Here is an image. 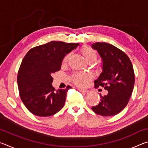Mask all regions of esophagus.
Returning a JSON list of instances; mask_svg holds the SVG:
<instances>
[{"mask_svg": "<svg viewBox=\"0 0 148 148\" xmlns=\"http://www.w3.org/2000/svg\"><path fill=\"white\" fill-rule=\"evenodd\" d=\"M78 90H79V91L82 92H85V93L89 91L88 90L86 89H82V88H78Z\"/></svg>", "mask_w": 148, "mask_h": 148, "instance_id": "34e87169", "label": "esophagus"}]
</instances>
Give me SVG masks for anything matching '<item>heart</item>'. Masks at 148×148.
I'll return each mask as SVG.
<instances>
[{
	"instance_id": "b5f03b06",
	"label": "heart",
	"mask_w": 148,
	"mask_h": 148,
	"mask_svg": "<svg viewBox=\"0 0 148 148\" xmlns=\"http://www.w3.org/2000/svg\"><path fill=\"white\" fill-rule=\"evenodd\" d=\"M81 53L83 55L84 58L86 59V61L91 59H96L97 54L93 49L89 46H85L82 47ZM70 57V53L67 54L66 56L64 57L63 61L64 62H67ZM92 77V74L89 72H77L72 75V80L73 81L75 84L79 86H84L89 80Z\"/></svg>"
}]
</instances>
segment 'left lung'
I'll return each mask as SVG.
<instances>
[{"label": "left lung", "instance_id": "1", "mask_svg": "<svg viewBox=\"0 0 148 148\" xmlns=\"http://www.w3.org/2000/svg\"><path fill=\"white\" fill-rule=\"evenodd\" d=\"M92 47L97 50L102 60V72L94 82L95 87L108 91L101 95V102L92 106V111L102 116H115L123 110L129 101L134 85V72L127 54L113 45L96 42Z\"/></svg>", "mask_w": 148, "mask_h": 148}]
</instances>
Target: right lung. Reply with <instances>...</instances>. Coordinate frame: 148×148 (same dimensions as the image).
I'll list each match as a JSON object with an SVG mask.
<instances>
[{
	"label": "right lung",
	"mask_w": 148,
	"mask_h": 148,
	"mask_svg": "<svg viewBox=\"0 0 148 148\" xmlns=\"http://www.w3.org/2000/svg\"><path fill=\"white\" fill-rule=\"evenodd\" d=\"M78 45L51 41L31 49L24 57L17 74V84L21 101L32 114L50 116L64 106L66 92L71 87L56 90L51 85V76L60 71L64 56Z\"/></svg>",
	"instance_id": "1"
}]
</instances>
